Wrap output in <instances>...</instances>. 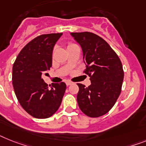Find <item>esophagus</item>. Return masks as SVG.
<instances>
[{"label":"esophagus","mask_w":146,"mask_h":146,"mask_svg":"<svg viewBox=\"0 0 146 146\" xmlns=\"http://www.w3.org/2000/svg\"><path fill=\"white\" fill-rule=\"evenodd\" d=\"M72 84H73V82H70V81H67V82H66V84H67V86L71 85Z\"/></svg>","instance_id":"esophagus-1"}]
</instances>
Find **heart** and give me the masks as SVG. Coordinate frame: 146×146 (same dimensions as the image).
Instances as JSON below:
<instances>
[{
    "instance_id": "obj_1",
    "label": "heart",
    "mask_w": 146,
    "mask_h": 146,
    "mask_svg": "<svg viewBox=\"0 0 146 146\" xmlns=\"http://www.w3.org/2000/svg\"><path fill=\"white\" fill-rule=\"evenodd\" d=\"M72 45H74V44H70L68 45V46H72ZM68 46H67V47H68Z\"/></svg>"
}]
</instances>
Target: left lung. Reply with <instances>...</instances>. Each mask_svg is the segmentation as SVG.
<instances>
[{
    "instance_id": "left-lung-1",
    "label": "left lung",
    "mask_w": 146,
    "mask_h": 146,
    "mask_svg": "<svg viewBox=\"0 0 146 146\" xmlns=\"http://www.w3.org/2000/svg\"><path fill=\"white\" fill-rule=\"evenodd\" d=\"M70 35L82 47L84 73L91 82L88 88L77 84V102L88 117H101L112 108L121 93L124 79L122 62L110 45L96 34L84 32Z\"/></svg>"
}]
</instances>
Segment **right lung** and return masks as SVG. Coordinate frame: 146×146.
<instances>
[{
    "instance_id": "right-lung-1",
    "label": "right lung",
    "mask_w": 146,
    "mask_h": 146,
    "mask_svg": "<svg viewBox=\"0 0 146 146\" xmlns=\"http://www.w3.org/2000/svg\"><path fill=\"white\" fill-rule=\"evenodd\" d=\"M62 33L39 35L22 49L13 67V85L21 107L32 117H50L66 90L64 82L48 85L41 78L52 67V50Z\"/></svg>"
}]
</instances>
